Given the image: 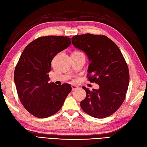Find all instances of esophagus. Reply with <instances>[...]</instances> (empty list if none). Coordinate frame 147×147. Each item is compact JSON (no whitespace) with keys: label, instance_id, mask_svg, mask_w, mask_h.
Masks as SVG:
<instances>
[{"label":"esophagus","instance_id":"34e87169","mask_svg":"<svg viewBox=\"0 0 147 147\" xmlns=\"http://www.w3.org/2000/svg\"><path fill=\"white\" fill-rule=\"evenodd\" d=\"M71 87H72V90H76V89L78 88V86H76V85H72Z\"/></svg>","mask_w":147,"mask_h":147}]
</instances>
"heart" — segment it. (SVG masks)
Segmentation results:
<instances>
[{
	"mask_svg": "<svg viewBox=\"0 0 147 147\" xmlns=\"http://www.w3.org/2000/svg\"><path fill=\"white\" fill-rule=\"evenodd\" d=\"M75 53H81L80 52H78V51H76V52H74Z\"/></svg>",
	"mask_w": 147,
	"mask_h": 147,
	"instance_id": "b5f03b06",
	"label": "heart"
}]
</instances>
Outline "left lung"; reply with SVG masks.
I'll return each instance as SVG.
<instances>
[{
  "instance_id": "1",
  "label": "left lung",
  "mask_w": 147,
  "mask_h": 147,
  "mask_svg": "<svg viewBox=\"0 0 147 147\" xmlns=\"http://www.w3.org/2000/svg\"><path fill=\"white\" fill-rule=\"evenodd\" d=\"M71 40L88 56V80L99 85V89L92 91L83 86L86 95L81 107L93 117L110 116L123 103L128 88L129 73L125 59L117 45L105 35L86 33L74 36Z\"/></svg>"
}]
</instances>
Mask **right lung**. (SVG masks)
I'll use <instances>...</instances> for the list:
<instances>
[{
  "instance_id": "obj_1",
  "label": "right lung",
  "mask_w": 147,
  "mask_h": 147,
  "mask_svg": "<svg viewBox=\"0 0 147 147\" xmlns=\"http://www.w3.org/2000/svg\"><path fill=\"white\" fill-rule=\"evenodd\" d=\"M70 44L68 36H41L22 53L15 67L14 83L21 104L34 116L46 118L55 114L71 92L69 84L50 83L49 74L52 59Z\"/></svg>"
}]
</instances>
